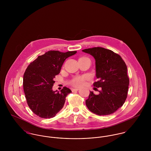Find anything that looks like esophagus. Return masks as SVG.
Listing matches in <instances>:
<instances>
[{"instance_id": "obj_1", "label": "esophagus", "mask_w": 151, "mask_h": 151, "mask_svg": "<svg viewBox=\"0 0 151 151\" xmlns=\"http://www.w3.org/2000/svg\"><path fill=\"white\" fill-rule=\"evenodd\" d=\"M80 89L79 88H72V91H78Z\"/></svg>"}]
</instances>
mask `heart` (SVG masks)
Instances as JSON below:
<instances>
[{
  "mask_svg": "<svg viewBox=\"0 0 151 151\" xmlns=\"http://www.w3.org/2000/svg\"><path fill=\"white\" fill-rule=\"evenodd\" d=\"M88 78L87 76L77 77L73 78L71 81L70 84L74 86H83L85 83V81Z\"/></svg>",
  "mask_w": 151,
  "mask_h": 151,
  "instance_id": "heart-1",
  "label": "heart"
}]
</instances>
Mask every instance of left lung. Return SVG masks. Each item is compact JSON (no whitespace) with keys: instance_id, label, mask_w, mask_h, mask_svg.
Listing matches in <instances>:
<instances>
[{"instance_id":"left-lung-1","label":"left lung","mask_w":151,"mask_h":151,"mask_svg":"<svg viewBox=\"0 0 151 151\" xmlns=\"http://www.w3.org/2000/svg\"><path fill=\"white\" fill-rule=\"evenodd\" d=\"M95 59L96 76L93 86L101 87L98 95L90 91L86 104L92 113L109 115L121 108L127 97L129 78L127 67L122 57L111 50L95 47L83 50Z\"/></svg>"}]
</instances>
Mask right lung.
I'll return each mask as SVG.
<instances>
[{"mask_svg": "<svg viewBox=\"0 0 151 151\" xmlns=\"http://www.w3.org/2000/svg\"><path fill=\"white\" fill-rule=\"evenodd\" d=\"M76 53L49 50L27 67L23 77V89L29 108L39 117H53L63 107L65 97L71 91L65 86L60 92L53 91L54 79L65 60Z\"/></svg>", "mask_w": 151, "mask_h": 151, "instance_id": "obj_1", "label": "right lung"}]
</instances>
